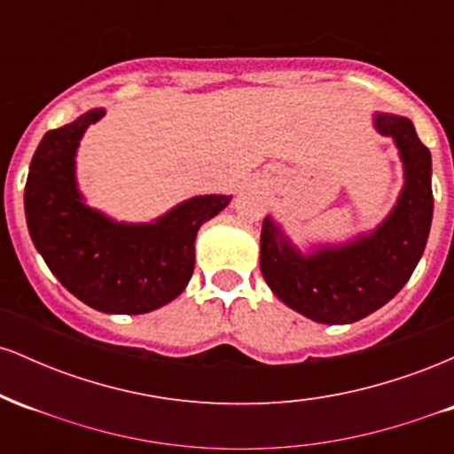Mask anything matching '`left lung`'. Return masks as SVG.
<instances>
[{
    "label": "left lung",
    "mask_w": 454,
    "mask_h": 454,
    "mask_svg": "<svg viewBox=\"0 0 454 454\" xmlns=\"http://www.w3.org/2000/svg\"><path fill=\"white\" fill-rule=\"evenodd\" d=\"M373 126L390 137L403 161V190L376 231L341 245L301 254L270 217L260 232V270L273 294L322 325H350L373 314L414 273L434 217L431 153L408 117L373 114Z\"/></svg>",
    "instance_id": "8db88e82"
}]
</instances>
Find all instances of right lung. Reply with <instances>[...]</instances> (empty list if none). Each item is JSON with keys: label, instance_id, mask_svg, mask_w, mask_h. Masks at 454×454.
Returning <instances> with one entry per match:
<instances>
[{"label": "right lung", "instance_id": "obj_1", "mask_svg": "<svg viewBox=\"0 0 454 454\" xmlns=\"http://www.w3.org/2000/svg\"><path fill=\"white\" fill-rule=\"evenodd\" d=\"M91 108L40 140L25 184V217L46 267L76 299L104 314H147L170 303L194 273L198 228L231 196H194L151 223L114 222L82 200L76 149L100 121Z\"/></svg>", "mask_w": 454, "mask_h": 454}]
</instances>
